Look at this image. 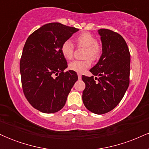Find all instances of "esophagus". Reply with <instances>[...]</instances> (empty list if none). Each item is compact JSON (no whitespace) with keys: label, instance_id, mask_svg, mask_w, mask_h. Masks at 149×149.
Segmentation results:
<instances>
[{"label":"esophagus","instance_id":"esophagus-1","mask_svg":"<svg viewBox=\"0 0 149 149\" xmlns=\"http://www.w3.org/2000/svg\"><path fill=\"white\" fill-rule=\"evenodd\" d=\"M78 79H79V80L81 79V78H82L81 74H80V73H78Z\"/></svg>","mask_w":149,"mask_h":149}]
</instances>
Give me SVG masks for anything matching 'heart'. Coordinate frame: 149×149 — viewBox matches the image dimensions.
I'll use <instances>...</instances> for the list:
<instances>
[{
  "mask_svg": "<svg viewBox=\"0 0 149 149\" xmlns=\"http://www.w3.org/2000/svg\"><path fill=\"white\" fill-rule=\"evenodd\" d=\"M77 45L86 48L85 57H90L91 59H97L101 53V47L97 42V40L94 36L90 33H83L76 37ZM74 46L70 40H66L63 42L61 47V54L63 57L67 60L73 58ZM91 66V61L89 58L84 60H74L69 64V68L73 71L83 73Z\"/></svg>",
  "mask_w": 149,
  "mask_h": 149,
  "instance_id": "heart-1",
  "label": "heart"
}]
</instances>
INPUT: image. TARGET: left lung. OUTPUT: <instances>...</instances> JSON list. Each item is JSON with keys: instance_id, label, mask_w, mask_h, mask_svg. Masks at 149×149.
<instances>
[{"instance_id": "left-lung-1", "label": "left lung", "mask_w": 149, "mask_h": 149, "mask_svg": "<svg viewBox=\"0 0 149 149\" xmlns=\"http://www.w3.org/2000/svg\"><path fill=\"white\" fill-rule=\"evenodd\" d=\"M102 54L90 71L94 76H82L85 83L83 102L90 111L104 114L115 108L127 91L130 83V54L125 40L113 31L98 30ZM97 80V81L96 80Z\"/></svg>"}]
</instances>
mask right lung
Returning <instances> with one entry per match:
<instances>
[{"label":"right lung","mask_w":149,"mask_h":149,"mask_svg":"<svg viewBox=\"0 0 149 149\" xmlns=\"http://www.w3.org/2000/svg\"><path fill=\"white\" fill-rule=\"evenodd\" d=\"M78 30L58 22L46 24L25 42L20 60L22 88L31 105L40 111H60L78 80L75 71L64 72L68 66L61 47Z\"/></svg>","instance_id":"1"}]
</instances>
